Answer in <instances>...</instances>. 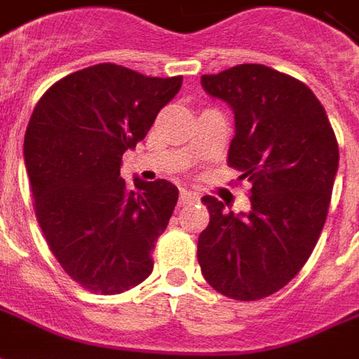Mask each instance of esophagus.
Here are the masks:
<instances>
[{"label": "esophagus", "mask_w": 359, "mask_h": 359, "mask_svg": "<svg viewBox=\"0 0 359 359\" xmlns=\"http://www.w3.org/2000/svg\"><path fill=\"white\" fill-rule=\"evenodd\" d=\"M194 200H198V196H196L194 192H190V190H187V188H182V190H180V203L194 202Z\"/></svg>", "instance_id": "obj_1"}]
</instances>
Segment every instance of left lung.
Here are the masks:
<instances>
[{
    "mask_svg": "<svg viewBox=\"0 0 359 359\" xmlns=\"http://www.w3.org/2000/svg\"><path fill=\"white\" fill-rule=\"evenodd\" d=\"M202 86L234 111L226 163L252 182V211L234 215L203 196L210 225L198 238V264L219 294L262 300L288 285L316 248L339 169L337 136L316 94L271 67L203 74Z\"/></svg>",
    "mask_w": 359,
    "mask_h": 359,
    "instance_id": "obj_1",
    "label": "left lung"
}]
</instances>
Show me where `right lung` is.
Here are the masks:
<instances>
[{"label":"right lung","instance_id":"obj_1","mask_svg":"<svg viewBox=\"0 0 359 359\" xmlns=\"http://www.w3.org/2000/svg\"><path fill=\"white\" fill-rule=\"evenodd\" d=\"M180 84L100 63L55 82L32 111L25 163L36 219L59 265L90 292H125L154 269L179 188L134 179L130 190L121 163Z\"/></svg>","mask_w":359,"mask_h":359}]
</instances>
